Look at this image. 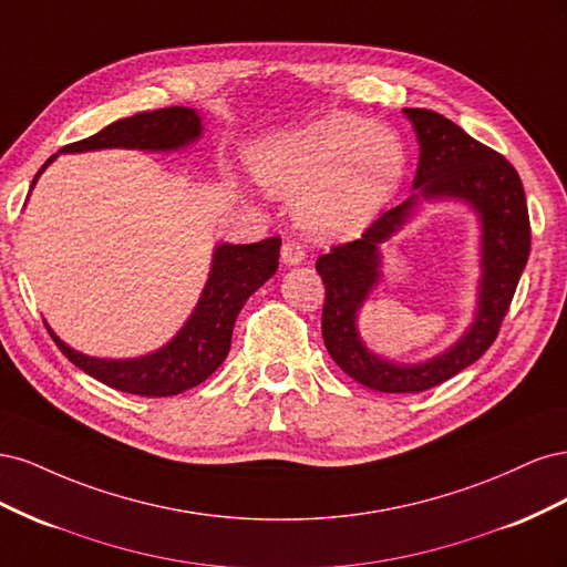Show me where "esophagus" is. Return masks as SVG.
Segmentation results:
<instances>
[{"instance_id":"34e87169","label":"esophagus","mask_w":567,"mask_h":567,"mask_svg":"<svg viewBox=\"0 0 567 567\" xmlns=\"http://www.w3.org/2000/svg\"><path fill=\"white\" fill-rule=\"evenodd\" d=\"M281 260H284V265H300L302 260H305V250H302V246L300 244H296V241H286L284 246H281Z\"/></svg>"}]
</instances>
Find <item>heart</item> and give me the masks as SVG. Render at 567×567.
<instances>
[{"mask_svg": "<svg viewBox=\"0 0 567 567\" xmlns=\"http://www.w3.org/2000/svg\"><path fill=\"white\" fill-rule=\"evenodd\" d=\"M250 165L269 192L298 196L296 215L307 231L348 236L398 194L406 156L388 127L359 115H329L269 142Z\"/></svg>", "mask_w": 567, "mask_h": 567, "instance_id": "1", "label": "heart"}]
</instances>
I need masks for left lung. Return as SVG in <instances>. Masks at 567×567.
<instances>
[{"mask_svg":"<svg viewBox=\"0 0 567 567\" xmlns=\"http://www.w3.org/2000/svg\"><path fill=\"white\" fill-rule=\"evenodd\" d=\"M416 130L421 156L416 194L383 213L350 244L317 260L326 286L323 346L350 379L379 392H423L477 362L494 342L529 255V217L523 182L504 156L475 142L452 120L425 109H402ZM454 197L481 217V286L476 319L455 346L419 365H394L373 355L355 331V315L380 280V244L404 224L417 200Z\"/></svg>","mask_w":567,"mask_h":567,"instance_id":"8db88e82","label":"left lung"}]
</instances>
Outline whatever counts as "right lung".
<instances>
[{
    "instance_id": "obj_1",
    "label": "right lung",
    "mask_w": 567,
    "mask_h": 567,
    "mask_svg": "<svg viewBox=\"0 0 567 567\" xmlns=\"http://www.w3.org/2000/svg\"><path fill=\"white\" fill-rule=\"evenodd\" d=\"M203 132L200 117L194 109L173 106L136 113L115 120L113 125L87 136V140L63 146L59 153H82L99 148H140V151H177L194 144ZM51 156L32 186L40 179ZM30 186V188H32ZM281 238L271 236L265 241L234 246L219 244L213 252V267L200 300L179 333L161 350L134 359H99L87 357L49 329L59 350L75 367L92 379L106 383L120 392L142 394V398H169L188 388H196L225 362L231 348V331L246 300L274 277L279 267Z\"/></svg>"
}]
</instances>
